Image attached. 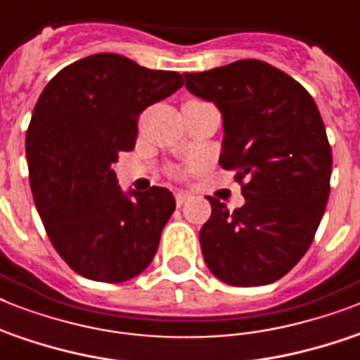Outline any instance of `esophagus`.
Segmentation results:
<instances>
[{
	"mask_svg": "<svg viewBox=\"0 0 360 360\" xmlns=\"http://www.w3.org/2000/svg\"><path fill=\"white\" fill-rule=\"evenodd\" d=\"M188 198L191 196H188L186 192H175V203H177V207H181V205H183V203H185Z\"/></svg>",
	"mask_w": 360,
	"mask_h": 360,
	"instance_id": "1",
	"label": "esophagus"
}]
</instances>
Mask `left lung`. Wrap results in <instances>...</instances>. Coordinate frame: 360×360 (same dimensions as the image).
Masks as SVG:
<instances>
[{
	"instance_id": "obj_1",
	"label": "left lung",
	"mask_w": 360,
	"mask_h": 360,
	"mask_svg": "<svg viewBox=\"0 0 360 360\" xmlns=\"http://www.w3.org/2000/svg\"><path fill=\"white\" fill-rule=\"evenodd\" d=\"M186 89L224 117L220 166L236 172L239 209L209 196L200 230L211 273L237 288L271 284L312 245L330 192L333 151L312 95L259 59L185 72Z\"/></svg>"
}]
</instances>
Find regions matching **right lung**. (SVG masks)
Returning a JSON list of instances; mask_svg holds the SVG:
<instances>
[{
    "label": "right lung",
    "instance_id": "obj_1",
    "mask_svg": "<svg viewBox=\"0 0 360 360\" xmlns=\"http://www.w3.org/2000/svg\"><path fill=\"white\" fill-rule=\"evenodd\" d=\"M181 86L179 72L95 53L41 93L25 134L30 185L50 243L75 273L117 284L157 254L174 196L162 186L124 196L112 164L134 149L141 112Z\"/></svg>",
    "mask_w": 360,
    "mask_h": 360
}]
</instances>
